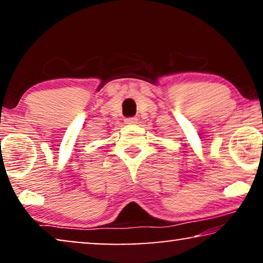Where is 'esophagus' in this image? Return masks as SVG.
<instances>
[{
  "instance_id": "1",
  "label": "esophagus",
  "mask_w": 263,
  "mask_h": 263,
  "mask_svg": "<svg viewBox=\"0 0 263 263\" xmlns=\"http://www.w3.org/2000/svg\"><path fill=\"white\" fill-rule=\"evenodd\" d=\"M124 122H125V124H134V123H136V122H138V118H136V117H127L124 120Z\"/></svg>"
}]
</instances>
